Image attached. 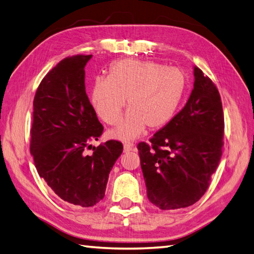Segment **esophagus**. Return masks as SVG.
Instances as JSON below:
<instances>
[{
  "mask_svg": "<svg viewBox=\"0 0 254 254\" xmlns=\"http://www.w3.org/2000/svg\"><path fill=\"white\" fill-rule=\"evenodd\" d=\"M132 150H134L133 144L124 143V152H129V151H132Z\"/></svg>",
  "mask_w": 254,
  "mask_h": 254,
  "instance_id": "1",
  "label": "esophagus"
}]
</instances>
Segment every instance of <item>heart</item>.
<instances>
[{"label":"heart","instance_id":"b5f03b06","mask_svg":"<svg viewBox=\"0 0 254 254\" xmlns=\"http://www.w3.org/2000/svg\"><path fill=\"white\" fill-rule=\"evenodd\" d=\"M186 90L182 70L156 61L121 59L110 66L107 77H96L91 102L107 125L120 121L123 108L129 111L112 136L131 140L150 130L163 128L174 117Z\"/></svg>","mask_w":254,"mask_h":254}]
</instances>
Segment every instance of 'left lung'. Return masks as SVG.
<instances>
[{"instance_id": "left-lung-1", "label": "left lung", "mask_w": 254, "mask_h": 254, "mask_svg": "<svg viewBox=\"0 0 254 254\" xmlns=\"http://www.w3.org/2000/svg\"><path fill=\"white\" fill-rule=\"evenodd\" d=\"M188 103L138 151L147 196L160 209L189 207L208 189L224 146L225 120L218 89L197 66Z\"/></svg>"}]
</instances>
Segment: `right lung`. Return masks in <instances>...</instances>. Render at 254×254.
<instances>
[{"instance_id": "1", "label": "right lung", "mask_w": 254, "mask_h": 254, "mask_svg": "<svg viewBox=\"0 0 254 254\" xmlns=\"http://www.w3.org/2000/svg\"><path fill=\"white\" fill-rule=\"evenodd\" d=\"M91 57H66L45 75L34 97L30 129L39 177L61 199L81 207L104 197L108 174L124 149L121 141L108 140L86 153L103 132L85 92L84 66Z\"/></svg>"}]
</instances>
